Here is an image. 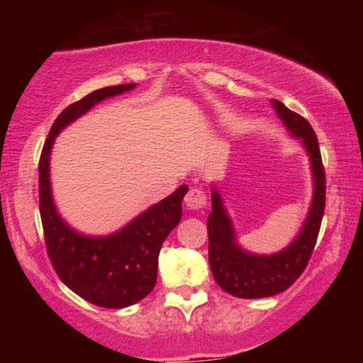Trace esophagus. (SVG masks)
<instances>
[{
  "instance_id": "1",
  "label": "esophagus",
  "mask_w": 363,
  "mask_h": 363,
  "mask_svg": "<svg viewBox=\"0 0 363 363\" xmlns=\"http://www.w3.org/2000/svg\"><path fill=\"white\" fill-rule=\"evenodd\" d=\"M184 203L187 208H191V210H199V208H205L208 203L206 193L201 189V187H191V189L187 191Z\"/></svg>"
}]
</instances>
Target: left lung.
<instances>
[{
    "instance_id": "8db88e82",
    "label": "left lung",
    "mask_w": 363,
    "mask_h": 363,
    "mask_svg": "<svg viewBox=\"0 0 363 363\" xmlns=\"http://www.w3.org/2000/svg\"><path fill=\"white\" fill-rule=\"evenodd\" d=\"M280 119L295 138H302L314 172V199L302 232L289 247L272 256H254L235 244L234 230L225 213L222 198L213 189L211 213L208 215V261L220 289L240 298L272 297L291 286L306 269L318 240L326 206V172L320 158L319 141L309 121L273 101Z\"/></svg>"
}]
</instances>
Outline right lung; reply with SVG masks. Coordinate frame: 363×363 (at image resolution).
Wrapping results in <instances>:
<instances>
[{
    "mask_svg": "<svg viewBox=\"0 0 363 363\" xmlns=\"http://www.w3.org/2000/svg\"><path fill=\"white\" fill-rule=\"evenodd\" d=\"M135 83L106 86L72 104L57 116L39 160V210L45 249L61 281L86 302L107 309H123L145 298L157 283L158 254L164 240L181 222L187 186L162 199L118 234L85 237L57 215L49 182V155L57 133L90 107L107 97L131 90Z\"/></svg>",
    "mask_w": 363,
    "mask_h": 363,
    "instance_id": "obj_1",
    "label": "right lung"
}]
</instances>
